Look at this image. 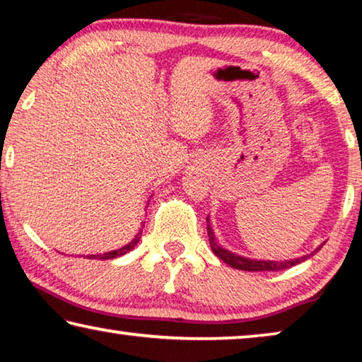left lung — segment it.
Masks as SVG:
<instances>
[{
  "instance_id": "1",
  "label": "left lung",
  "mask_w": 362,
  "mask_h": 362,
  "mask_svg": "<svg viewBox=\"0 0 362 362\" xmlns=\"http://www.w3.org/2000/svg\"><path fill=\"white\" fill-rule=\"evenodd\" d=\"M207 222H209V220H207ZM207 235H209L212 252L216 254L220 260H223L226 265H230L231 268H236V269H244V272H279V269L291 268L293 265H297V263L308 259V257H300V259L286 260V262H273V260L265 262V260L244 259V257L231 254L228 250H225L218 246L216 241V236H214V231L211 228V223H207Z\"/></svg>"
}]
</instances>
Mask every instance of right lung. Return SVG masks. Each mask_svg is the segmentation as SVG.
I'll use <instances>...</instances> for the list:
<instances>
[{
	"label": "right lung",
	"mask_w": 362,
	"mask_h": 362,
	"mask_svg": "<svg viewBox=\"0 0 362 362\" xmlns=\"http://www.w3.org/2000/svg\"><path fill=\"white\" fill-rule=\"evenodd\" d=\"M142 228H144V226H142ZM140 236H142V230H140V231L137 233V236L134 238V240H132L129 244H127V246L121 247V249H118V250H112V252H107V254H100V255H88V259H102V260H107V259H115V257L124 255L126 252H129L131 249H134V246H136V244L139 243Z\"/></svg>",
	"instance_id": "obj_1"
}]
</instances>
